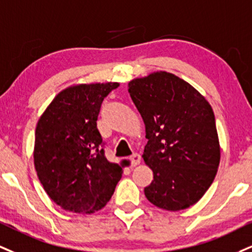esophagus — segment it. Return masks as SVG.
<instances>
[{
	"mask_svg": "<svg viewBox=\"0 0 252 252\" xmlns=\"http://www.w3.org/2000/svg\"><path fill=\"white\" fill-rule=\"evenodd\" d=\"M130 160H131V165H138L139 163H141V156H139L138 154H134V155L130 157Z\"/></svg>",
	"mask_w": 252,
	"mask_h": 252,
	"instance_id": "34e87169",
	"label": "esophagus"
}]
</instances>
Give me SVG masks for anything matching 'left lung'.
I'll return each instance as SVG.
<instances>
[{
  "instance_id": "1",
  "label": "left lung",
  "mask_w": 252,
  "mask_h": 252,
  "mask_svg": "<svg viewBox=\"0 0 252 252\" xmlns=\"http://www.w3.org/2000/svg\"><path fill=\"white\" fill-rule=\"evenodd\" d=\"M128 88L145 126L148 143L142 157L154 172L145 197L168 211L196 204L213 184L220 160L213 108L171 72L134 78Z\"/></svg>"
}]
</instances>
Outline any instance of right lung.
Here are the masks:
<instances>
[{
  "label": "right lung",
  "instance_id": "1",
  "mask_svg": "<svg viewBox=\"0 0 252 252\" xmlns=\"http://www.w3.org/2000/svg\"><path fill=\"white\" fill-rule=\"evenodd\" d=\"M117 82L74 84L55 96L35 131L34 164L50 199L69 213L93 214L110 201L122 168L102 149L97 116Z\"/></svg>",
  "mask_w": 252,
  "mask_h": 252
}]
</instances>
